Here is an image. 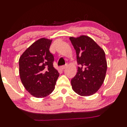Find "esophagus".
<instances>
[{
    "label": "esophagus",
    "instance_id": "obj_1",
    "mask_svg": "<svg viewBox=\"0 0 127 127\" xmlns=\"http://www.w3.org/2000/svg\"><path fill=\"white\" fill-rule=\"evenodd\" d=\"M67 67V64H66L65 65H64V66H61V69H65V68H66Z\"/></svg>",
    "mask_w": 127,
    "mask_h": 127
}]
</instances>
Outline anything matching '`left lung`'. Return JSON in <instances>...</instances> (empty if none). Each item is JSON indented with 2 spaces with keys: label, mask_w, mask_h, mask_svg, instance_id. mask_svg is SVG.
Segmentation results:
<instances>
[{
  "label": "left lung",
  "mask_w": 127,
  "mask_h": 127,
  "mask_svg": "<svg viewBox=\"0 0 127 127\" xmlns=\"http://www.w3.org/2000/svg\"><path fill=\"white\" fill-rule=\"evenodd\" d=\"M71 42L77 54L79 66L71 80L73 90L82 96H89L97 92L105 80L107 62L104 50L90 37H71Z\"/></svg>",
  "instance_id": "obj_1"
}]
</instances>
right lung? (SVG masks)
Masks as SVG:
<instances>
[{
    "label": "right lung",
    "mask_w": 127,
    "mask_h": 127,
    "mask_svg": "<svg viewBox=\"0 0 127 127\" xmlns=\"http://www.w3.org/2000/svg\"><path fill=\"white\" fill-rule=\"evenodd\" d=\"M52 40L41 38L32 43L19 59V76L25 89L37 98L45 97L55 89L59 77L49 51Z\"/></svg>",
    "instance_id": "1"
}]
</instances>
